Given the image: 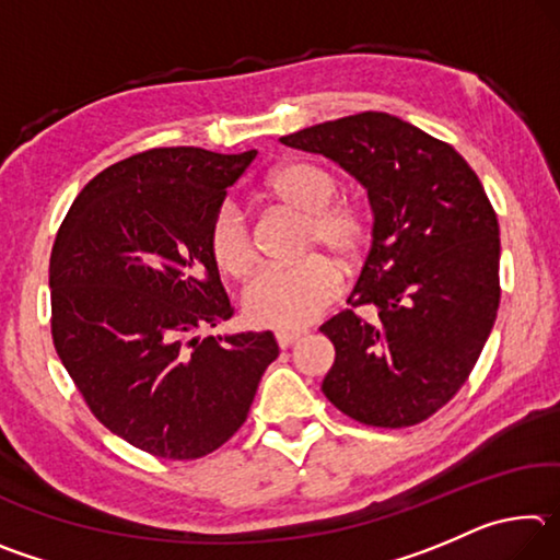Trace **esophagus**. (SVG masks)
I'll return each mask as SVG.
<instances>
[{"label":"esophagus","instance_id":"1","mask_svg":"<svg viewBox=\"0 0 560 560\" xmlns=\"http://www.w3.org/2000/svg\"><path fill=\"white\" fill-rule=\"evenodd\" d=\"M303 338V330H279L277 334V343L281 346V348H289V346H293L296 343V340H301Z\"/></svg>","mask_w":560,"mask_h":560}]
</instances>
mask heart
I'll return each mask as SVG.
<instances>
[{"label": "heart", "instance_id": "b5f03b06", "mask_svg": "<svg viewBox=\"0 0 560 560\" xmlns=\"http://www.w3.org/2000/svg\"><path fill=\"white\" fill-rule=\"evenodd\" d=\"M273 202L306 217L303 249L324 246L338 261L353 264L363 252L368 222L353 202H334L338 183L314 163L279 165L264 183ZM210 252L222 273L242 279L257 261L244 214L222 205L210 224ZM340 291V271L326 257H308L287 267L264 269L244 291V316L261 328L293 330L308 326Z\"/></svg>", "mask_w": 560, "mask_h": 560}]
</instances>
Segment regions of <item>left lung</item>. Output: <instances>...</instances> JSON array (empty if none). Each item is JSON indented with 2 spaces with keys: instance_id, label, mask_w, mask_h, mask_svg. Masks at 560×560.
<instances>
[{
  "instance_id": "obj_1",
  "label": "left lung",
  "mask_w": 560,
  "mask_h": 560,
  "mask_svg": "<svg viewBox=\"0 0 560 560\" xmlns=\"http://www.w3.org/2000/svg\"><path fill=\"white\" fill-rule=\"evenodd\" d=\"M368 189L373 242L348 303L320 326L336 360L320 390L373 428H410L467 381L499 308V222L457 150L390 113H358L279 138Z\"/></svg>"
}]
</instances>
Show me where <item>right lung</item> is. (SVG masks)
I'll list each match as a JSON object with an SVG mask.
<instances>
[{
  "mask_svg": "<svg viewBox=\"0 0 560 560\" xmlns=\"http://www.w3.org/2000/svg\"><path fill=\"white\" fill-rule=\"evenodd\" d=\"M254 158L145 150L93 177L56 234V353L91 412L160 459L222 447L279 355L271 330L195 336L234 314L210 224Z\"/></svg>",
  "mask_w": 560,
  "mask_h": 560,
  "instance_id": "right-lung-1",
  "label": "right lung"
}]
</instances>
